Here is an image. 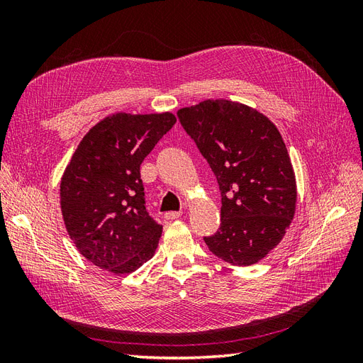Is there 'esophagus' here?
<instances>
[{
    "label": "esophagus",
    "instance_id": "1",
    "mask_svg": "<svg viewBox=\"0 0 363 363\" xmlns=\"http://www.w3.org/2000/svg\"><path fill=\"white\" fill-rule=\"evenodd\" d=\"M183 215V212H167L164 213V219H177V218H180Z\"/></svg>",
    "mask_w": 363,
    "mask_h": 363
}]
</instances>
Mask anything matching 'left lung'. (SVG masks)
Wrapping results in <instances>:
<instances>
[{
	"instance_id": "1",
	"label": "left lung",
	"mask_w": 363,
	"mask_h": 363,
	"mask_svg": "<svg viewBox=\"0 0 363 363\" xmlns=\"http://www.w3.org/2000/svg\"><path fill=\"white\" fill-rule=\"evenodd\" d=\"M177 115L223 196L221 225L204 238L208 250L232 265H255L280 244L295 215V172L280 131L256 108L223 98Z\"/></svg>"
}]
</instances>
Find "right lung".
I'll list each match as a JSON object with an SVG mask.
<instances>
[{"label": "right lung", "instance_id": "right-lung-1", "mask_svg": "<svg viewBox=\"0 0 363 363\" xmlns=\"http://www.w3.org/2000/svg\"><path fill=\"white\" fill-rule=\"evenodd\" d=\"M171 112H118L95 124L60 180V208L75 248L94 265L125 276L148 262L162 225L145 211L140 164L175 124Z\"/></svg>", "mask_w": 363, "mask_h": 363}]
</instances>
